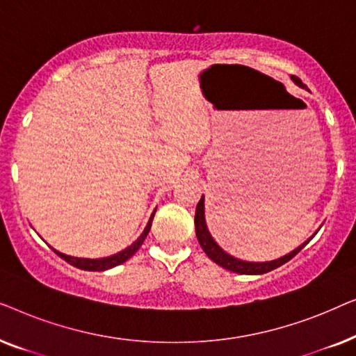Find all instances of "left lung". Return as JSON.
I'll return each mask as SVG.
<instances>
[{
  "label": "left lung",
  "mask_w": 356,
  "mask_h": 356,
  "mask_svg": "<svg viewBox=\"0 0 356 356\" xmlns=\"http://www.w3.org/2000/svg\"><path fill=\"white\" fill-rule=\"evenodd\" d=\"M291 79H293L296 86L303 87L305 89V84L301 82V79H298V77L291 76ZM194 225H196V236H197L199 245H201L204 252H206V254L211 257L213 262H217L218 266H222L223 269H227V270L236 272V274H250V275L266 274V272L274 270V269H277V267H280L282 264H285V262H289L291 257H295L296 254H298V252L303 250L306 245H308L311 238L314 236V235L311 236L308 241L303 243L300 248H296L295 251H291L290 254L280 257V259H275L270 262H246V261H240V259H236V257L227 254V252L223 251L216 241H213V238L211 236V233H209V230H207L206 218H204V197H201V201L197 202L196 217H194Z\"/></svg>",
  "instance_id": "1"
}]
</instances>
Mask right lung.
Listing matches in <instances>:
<instances>
[{
  "instance_id": "add662e5",
  "label": "right lung",
  "mask_w": 356,
  "mask_h": 356,
  "mask_svg": "<svg viewBox=\"0 0 356 356\" xmlns=\"http://www.w3.org/2000/svg\"><path fill=\"white\" fill-rule=\"evenodd\" d=\"M154 213H155V212H154ZM154 213H152V217H150L147 227L144 228L143 235H140V236L138 238V240H136L129 248H126V250L121 251V252H116V254H113V256L102 257V259H82V257L66 256V254H63V252H58V251H55V252H56V254L60 256V257H63V259H65L66 262H70L71 266L77 267V269H82V270H106V269H111V267L123 264V262L128 261L129 257L133 256L134 252L139 250L140 245H143L144 240H145V236H147L150 227H152Z\"/></svg>"
}]
</instances>
